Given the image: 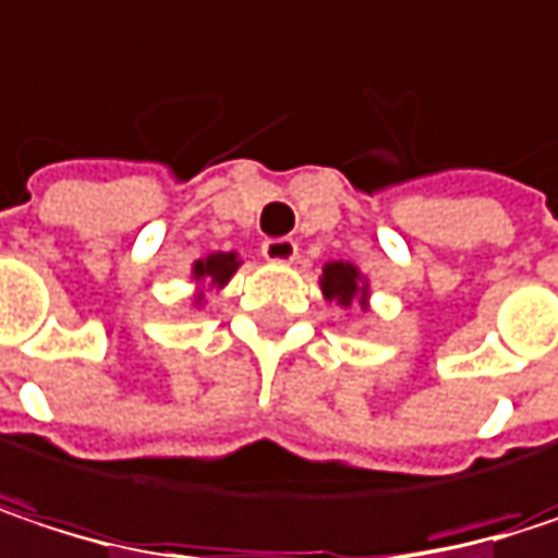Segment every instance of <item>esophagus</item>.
<instances>
[{
    "label": "esophagus",
    "instance_id": "esophagus-1",
    "mask_svg": "<svg viewBox=\"0 0 558 558\" xmlns=\"http://www.w3.org/2000/svg\"><path fill=\"white\" fill-rule=\"evenodd\" d=\"M262 255H265V262H271V265H290V262H296L300 248H296L293 239H268V242L262 245Z\"/></svg>",
    "mask_w": 558,
    "mask_h": 558
}]
</instances>
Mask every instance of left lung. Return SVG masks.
<instances>
[{"label":"left lung","instance_id":"1","mask_svg":"<svg viewBox=\"0 0 558 558\" xmlns=\"http://www.w3.org/2000/svg\"><path fill=\"white\" fill-rule=\"evenodd\" d=\"M319 287H323V296L336 300V306H342V310H352L355 303H359V310H368L372 287L352 262H326Z\"/></svg>","mask_w":558,"mask_h":558}]
</instances>
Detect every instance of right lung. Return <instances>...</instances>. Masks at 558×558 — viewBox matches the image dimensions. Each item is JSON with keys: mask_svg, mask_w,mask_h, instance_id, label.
Masks as SVG:
<instances>
[{"mask_svg": "<svg viewBox=\"0 0 558 558\" xmlns=\"http://www.w3.org/2000/svg\"><path fill=\"white\" fill-rule=\"evenodd\" d=\"M239 255L235 252H213V255H203L199 262H193V271H190V278L196 283V290H193V306L199 310L203 303H206V293H216V290H222L232 275L239 271Z\"/></svg>", "mask_w": 558, "mask_h": 558, "instance_id": "add662e5", "label": "right lung"}]
</instances>
